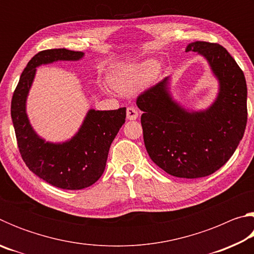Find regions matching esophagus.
<instances>
[{"instance_id": "obj_1", "label": "esophagus", "mask_w": 254, "mask_h": 254, "mask_svg": "<svg viewBox=\"0 0 254 254\" xmlns=\"http://www.w3.org/2000/svg\"><path fill=\"white\" fill-rule=\"evenodd\" d=\"M137 115H139V112L135 109L134 106H130L127 109V120H136Z\"/></svg>"}]
</instances>
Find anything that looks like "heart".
<instances>
[{
  "label": "heart",
  "instance_id": "b5f03b06",
  "mask_svg": "<svg viewBox=\"0 0 254 254\" xmlns=\"http://www.w3.org/2000/svg\"><path fill=\"white\" fill-rule=\"evenodd\" d=\"M157 64L151 60L118 66L111 75L113 86L121 93H133L152 79Z\"/></svg>",
  "mask_w": 254,
  "mask_h": 254
}]
</instances>
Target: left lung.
Masks as SVG:
<instances>
[{"instance_id": "1", "label": "left lung", "mask_w": 254, "mask_h": 254, "mask_svg": "<svg viewBox=\"0 0 254 254\" xmlns=\"http://www.w3.org/2000/svg\"><path fill=\"white\" fill-rule=\"evenodd\" d=\"M186 51L207 60L218 80L216 100L208 109L188 111L169 92V77L137 97L145 149L167 174L200 178L224 166L242 140L247 127V81L227 50L217 44L195 41Z\"/></svg>"}]
</instances>
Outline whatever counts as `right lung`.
<instances>
[{
	"instance_id": "1",
	"label": "right lung",
	"mask_w": 254,
	"mask_h": 254,
	"mask_svg": "<svg viewBox=\"0 0 254 254\" xmlns=\"http://www.w3.org/2000/svg\"><path fill=\"white\" fill-rule=\"evenodd\" d=\"M81 51L65 48L44 50L33 56L21 74L12 96L11 118L21 157L38 177L55 187L78 190L92 186L104 173L115 135L126 122L127 109L89 110L78 132L62 143L47 142L37 134L27 115V97L37 67L55 62H77Z\"/></svg>"
}]
</instances>
